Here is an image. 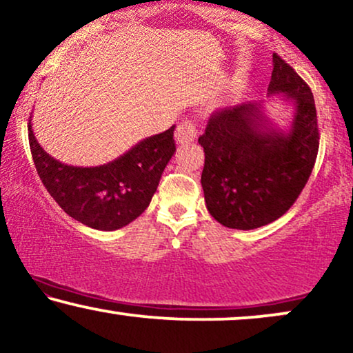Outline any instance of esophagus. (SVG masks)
<instances>
[{
    "mask_svg": "<svg viewBox=\"0 0 353 353\" xmlns=\"http://www.w3.org/2000/svg\"><path fill=\"white\" fill-rule=\"evenodd\" d=\"M174 138H176L177 143H190V141H194L197 138V127L190 120H184V122L177 125Z\"/></svg>",
    "mask_w": 353,
    "mask_h": 353,
    "instance_id": "esophagus-1",
    "label": "esophagus"
}]
</instances>
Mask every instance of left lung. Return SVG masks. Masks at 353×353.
Masks as SVG:
<instances>
[{
	"instance_id": "8db88e82",
	"label": "left lung",
	"mask_w": 353,
	"mask_h": 353,
	"mask_svg": "<svg viewBox=\"0 0 353 353\" xmlns=\"http://www.w3.org/2000/svg\"><path fill=\"white\" fill-rule=\"evenodd\" d=\"M267 94L293 105L288 128L272 123L264 105L241 104L213 114L205 133L202 187L210 215L226 228L254 230L295 203L319 148L313 92L276 53Z\"/></svg>"
}]
</instances>
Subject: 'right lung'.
I'll list each match as a JSON object with an SVG mask.
<instances>
[{"mask_svg":"<svg viewBox=\"0 0 353 353\" xmlns=\"http://www.w3.org/2000/svg\"><path fill=\"white\" fill-rule=\"evenodd\" d=\"M30 120L29 145L40 181L65 213L94 230L114 231L137 220L148 208L164 168L176 153L172 125L138 141L114 161L70 166L40 146Z\"/></svg>","mask_w":353,"mask_h":353,"instance_id":"1","label":"right lung"}]
</instances>
